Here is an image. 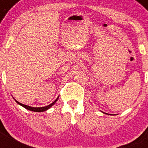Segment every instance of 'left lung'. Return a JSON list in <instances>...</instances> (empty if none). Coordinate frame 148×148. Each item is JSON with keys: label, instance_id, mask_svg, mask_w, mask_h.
Returning a JSON list of instances; mask_svg holds the SVG:
<instances>
[{"label": "left lung", "instance_id": "1", "mask_svg": "<svg viewBox=\"0 0 148 148\" xmlns=\"http://www.w3.org/2000/svg\"><path fill=\"white\" fill-rule=\"evenodd\" d=\"M106 114H107V113H106Z\"/></svg>", "mask_w": 148, "mask_h": 148}]
</instances>
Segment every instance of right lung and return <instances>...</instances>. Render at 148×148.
Wrapping results in <instances>:
<instances>
[{
    "label": "right lung",
    "mask_w": 148,
    "mask_h": 148,
    "mask_svg": "<svg viewBox=\"0 0 148 148\" xmlns=\"http://www.w3.org/2000/svg\"><path fill=\"white\" fill-rule=\"evenodd\" d=\"M59 97V96H58ZM58 97L57 98V99H55V101H54L53 102H52V103H50V104H49L48 106H46V107H30V106H27V105H25V104H23V103H20V102L17 101L16 100V99H14L15 101L16 102V103H18V104H20V106H22V107H23L24 108L27 109V110H30V111H33V112H45V111H47V110H49V108H50L52 106H53L54 104L55 103V102L57 101L58 99Z\"/></svg>",
    "instance_id": "obj_1"
}]
</instances>
